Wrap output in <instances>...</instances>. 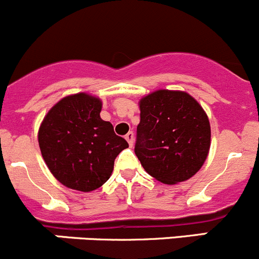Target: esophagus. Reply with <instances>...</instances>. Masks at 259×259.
<instances>
[{
  "instance_id": "1",
  "label": "esophagus",
  "mask_w": 259,
  "mask_h": 259,
  "mask_svg": "<svg viewBox=\"0 0 259 259\" xmlns=\"http://www.w3.org/2000/svg\"><path fill=\"white\" fill-rule=\"evenodd\" d=\"M125 139L127 140V143H129L130 146L134 145V133L133 132H129L126 135H125Z\"/></svg>"
}]
</instances>
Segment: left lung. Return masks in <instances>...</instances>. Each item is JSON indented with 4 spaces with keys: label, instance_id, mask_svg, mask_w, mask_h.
<instances>
[{
    "label": "left lung",
    "instance_id": "left-lung-1",
    "mask_svg": "<svg viewBox=\"0 0 259 259\" xmlns=\"http://www.w3.org/2000/svg\"><path fill=\"white\" fill-rule=\"evenodd\" d=\"M135 154L143 168L164 184L192 178L210 148V125L198 101L184 91L158 90L139 103Z\"/></svg>",
    "mask_w": 259,
    "mask_h": 259
}]
</instances>
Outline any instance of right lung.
<instances>
[{
  "label": "right lung",
  "instance_id": "obj_1",
  "mask_svg": "<svg viewBox=\"0 0 259 259\" xmlns=\"http://www.w3.org/2000/svg\"><path fill=\"white\" fill-rule=\"evenodd\" d=\"M100 99L80 93L50 109L38 130V145L52 176L80 192L100 188L110 178L115 158L129 148L110 121L100 117Z\"/></svg>",
  "mask_w": 259,
  "mask_h": 259
}]
</instances>
